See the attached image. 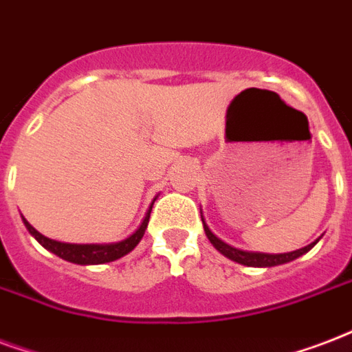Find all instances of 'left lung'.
Listing matches in <instances>:
<instances>
[{
  "mask_svg": "<svg viewBox=\"0 0 352 352\" xmlns=\"http://www.w3.org/2000/svg\"><path fill=\"white\" fill-rule=\"evenodd\" d=\"M205 225V221H203ZM205 232L208 236V240L214 248L218 249L219 253H223L225 256H229L230 260H234L238 264H243V265H251V267H272V265H278V264H286V262H292V260L299 258L301 254L308 253L310 249L318 243V240L307 245V248L302 249H297V251H292V253H284V254H264V253H245V251H240V249H234L223 243V241L216 238V236L212 234L208 227L205 225Z\"/></svg>",
  "mask_w": 352,
  "mask_h": 352,
  "instance_id": "obj_1",
  "label": "left lung"
}]
</instances>
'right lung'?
I'll use <instances>...</instances> for the list:
<instances>
[{"mask_svg": "<svg viewBox=\"0 0 352 352\" xmlns=\"http://www.w3.org/2000/svg\"><path fill=\"white\" fill-rule=\"evenodd\" d=\"M151 208L153 203L151 206H149V210H147L146 218H144V221H142V225L138 227V230H136L134 234L129 236L127 240L118 241V243H111V245H94V243L77 245V243H63V241L50 240V238H45V236L40 234L38 230L33 229L31 225L27 223V219H23V223H25L27 230H29V232H31L47 251L55 253L57 256H60V258L80 265L104 264V262H114V260L122 258V256L131 253V251L138 245V241L142 240V236H144V232H146L147 229V223H149Z\"/></svg>", "mask_w": 352, "mask_h": 352, "instance_id": "right-lung-1", "label": "right lung"}]
</instances>
